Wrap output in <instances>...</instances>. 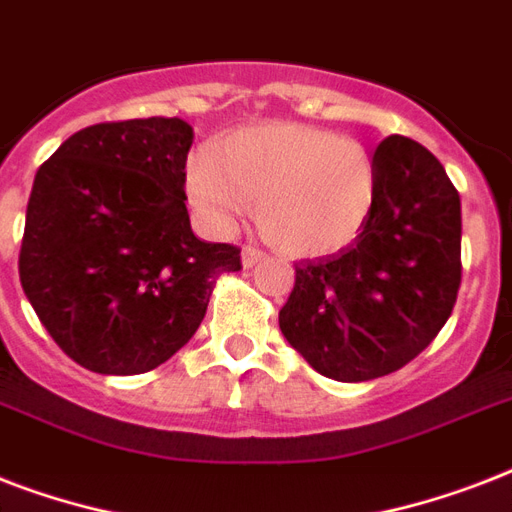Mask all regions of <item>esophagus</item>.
Masks as SVG:
<instances>
[{
    "label": "esophagus",
    "instance_id": "obj_1",
    "mask_svg": "<svg viewBox=\"0 0 512 512\" xmlns=\"http://www.w3.org/2000/svg\"><path fill=\"white\" fill-rule=\"evenodd\" d=\"M263 257H265L263 249L252 247V244H247V247L241 249V263H244V268H252V265L260 263Z\"/></svg>",
    "mask_w": 512,
    "mask_h": 512
}]
</instances>
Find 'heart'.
<instances>
[{"instance_id": "b5f03b06", "label": "heart", "mask_w": 512, "mask_h": 512, "mask_svg": "<svg viewBox=\"0 0 512 512\" xmlns=\"http://www.w3.org/2000/svg\"><path fill=\"white\" fill-rule=\"evenodd\" d=\"M185 188L209 225L228 231L249 207L273 247L327 255L356 239L372 212L374 164L366 148L305 124L233 132L188 164Z\"/></svg>"}]
</instances>
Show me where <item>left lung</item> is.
<instances>
[{
  "instance_id": "1",
  "label": "left lung",
  "mask_w": 512,
  "mask_h": 512,
  "mask_svg": "<svg viewBox=\"0 0 512 512\" xmlns=\"http://www.w3.org/2000/svg\"><path fill=\"white\" fill-rule=\"evenodd\" d=\"M372 212L350 247L295 265L279 311L289 345L324 377L398 372L452 316L462 281L460 193L428 148L390 135L374 151Z\"/></svg>"
}]
</instances>
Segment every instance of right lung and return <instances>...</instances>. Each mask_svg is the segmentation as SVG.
Wrapping results in <instances>:
<instances>
[{"label": "right lung", "mask_w": 512, "mask_h": 512, "mask_svg": "<svg viewBox=\"0 0 512 512\" xmlns=\"http://www.w3.org/2000/svg\"><path fill=\"white\" fill-rule=\"evenodd\" d=\"M183 119H127L74 132L39 167L20 244V284L76 364L143 374L199 329L241 249L193 236Z\"/></svg>", "instance_id": "right-lung-1"}]
</instances>
